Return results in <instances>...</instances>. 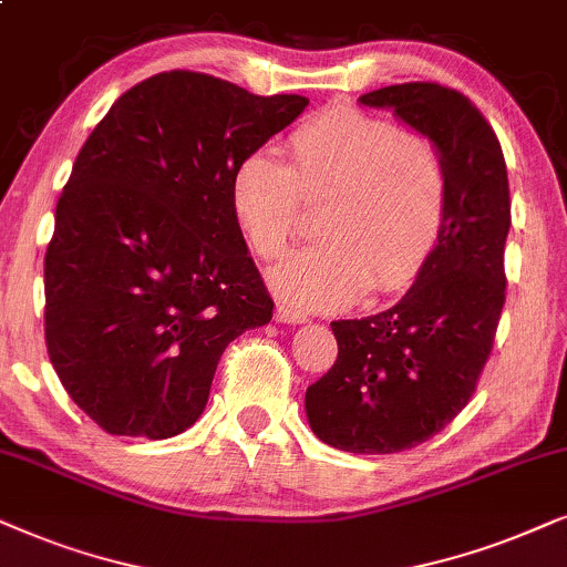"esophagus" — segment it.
<instances>
[{
    "label": "esophagus",
    "instance_id": "34e87169",
    "mask_svg": "<svg viewBox=\"0 0 567 567\" xmlns=\"http://www.w3.org/2000/svg\"><path fill=\"white\" fill-rule=\"evenodd\" d=\"M275 319L279 323H303V321H308V316L303 311H298V308H292V306H277L275 308Z\"/></svg>",
    "mask_w": 567,
    "mask_h": 567
}]
</instances>
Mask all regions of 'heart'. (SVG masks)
<instances>
[{
  "label": "heart",
  "instance_id": "heart-1",
  "mask_svg": "<svg viewBox=\"0 0 567 567\" xmlns=\"http://www.w3.org/2000/svg\"><path fill=\"white\" fill-rule=\"evenodd\" d=\"M290 165L269 150L230 173V213L264 261L288 251L300 199L326 202L323 240L271 271V288L300 308H337L362 290L404 288L441 238L449 215V163L430 134L399 130L354 105H327L285 140Z\"/></svg>",
  "mask_w": 567,
  "mask_h": 567
}]
</instances>
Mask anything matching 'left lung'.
Wrapping results in <instances>:
<instances>
[{
    "instance_id": "left-lung-1",
    "label": "left lung",
    "mask_w": 567,
    "mask_h": 567,
    "mask_svg": "<svg viewBox=\"0 0 567 567\" xmlns=\"http://www.w3.org/2000/svg\"><path fill=\"white\" fill-rule=\"evenodd\" d=\"M441 145L449 215L410 292L365 319L331 321L334 365L306 391L323 443L350 454H396L441 433L470 404L505 303L511 192L493 126L458 90L404 82L360 95Z\"/></svg>"
}]
</instances>
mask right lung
I'll return each instance as SVG.
<instances>
[{
    "label": "right lung",
    "instance_id": "right-lung-1",
    "mask_svg": "<svg viewBox=\"0 0 567 567\" xmlns=\"http://www.w3.org/2000/svg\"><path fill=\"white\" fill-rule=\"evenodd\" d=\"M306 105L173 70L126 90L85 140L43 261V329L66 394L105 433H184L225 347L271 321L230 173Z\"/></svg>",
    "mask_w": 567,
    "mask_h": 567
}]
</instances>
